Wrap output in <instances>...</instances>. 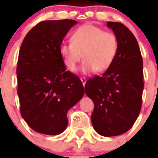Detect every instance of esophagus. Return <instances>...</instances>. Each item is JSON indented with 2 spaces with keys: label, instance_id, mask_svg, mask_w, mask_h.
Wrapping results in <instances>:
<instances>
[{
  "label": "esophagus",
  "instance_id": "1",
  "mask_svg": "<svg viewBox=\"0 0 158 158\" xmlns=\"http://www.w3.org/2000/svg\"><path fill=\"white\" fill-rule=\"evenodd\" d=\"M81 82H82V85L85 86V83H86V78L85 77H81Z\"/></svg>",
  "mask_w": 158,
  "mask_h": 158
}]
</instances>
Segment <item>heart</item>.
I'll return each mask as SVG.
<instances>
[{
    "label": "heart",
    "instance_id": "heart-1",
    "mask_svg": "<svg viewBox=\"0 0 158 158\" xmlns=\"http://www.w3.org/2000/svg\"><path fill=\"white\" fill-rule=\"evenodd\" d=\"M71 43L60 46L59 52L65 67L75 72L83 58V73L102 72L113 63L118 50V40L114 33L95 25L84 24L73 32Z\"/></svg>",
    "mask_w": 158,
    "mask_h": 158
}]
</instances>
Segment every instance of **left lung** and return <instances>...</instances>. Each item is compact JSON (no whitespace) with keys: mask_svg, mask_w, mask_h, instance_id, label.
<instances>
[{"mask_svg":"<svg viewBox=\"0 0 158 158\" xmlns=\"http://www.w3.org/2000/svg\"><path fill=\"white\" fill-rule=\"evenodd\" d=\"M118 40L117 55L102 76L89 79L85 93L94 103L91 120L102 136L120 135L129 131L142 107L143 61L133 33L118 22H107Z\"/></svg>","mask_w":158,"mask_h":158,"instance_id":"8db88e82","label":"left lung"}]
</instances>
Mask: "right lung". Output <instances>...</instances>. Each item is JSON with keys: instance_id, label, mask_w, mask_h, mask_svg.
<instances>
[{"instance_id": "add662e5", "label": "right lung", "mask_w": 158, "mask_h": 158, "mask_svg": "<svg viewBox=\"0 0 158 158\" xmlns=\"http://www.w3.org/2000/svg\"><path fill=\"white\" fill-rule=\"evenodd\" d=\"M73 19L45 20L28 31L19 49L17 93L20 113L32 130L57 135L68 125L67 111L85 89L77 75L66 71L59 47Z\"/></svg>"}]
</instances>
